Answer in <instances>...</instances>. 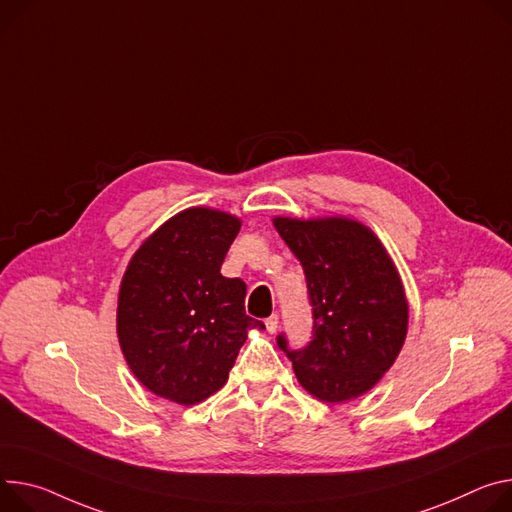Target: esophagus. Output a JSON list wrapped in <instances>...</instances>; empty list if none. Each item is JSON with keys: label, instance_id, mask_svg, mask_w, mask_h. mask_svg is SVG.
<instances>
[{"label": "esophagus", "instance_id": "esophagus-1", "mask_svg": "<svg viewBox=\"0 0 512 512\" xmlns=\"http://www.w3.org/2000/svg\"><path fill=\"white\" fill-rule=\"evenodd\" d=\"M277 324H280V318H277V314H271L269 318H265V327H267L269 335L277 333Z\"/></svg>", "mask_w": 512, "mask_h": 512}]
</instances>
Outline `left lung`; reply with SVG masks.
Returning a JSON list of instances; mask_svg holds the SVG:
<instances>
[{
	"mask_svg": "<svg viewBox=\"0 0 512 512\" xmlns=\"http://www.w3.org/2000/svg\"><path fill=\"white\" fill-rule=\"evenodd\" d=\"M273 226L304 267L314 314L306 349L290 351L300 386L339 404L363 396L394 365L408 333L400 273L376 232L349 216H273Z\"/></svg>",
	"mask_w": 512,
	"mask_h": 512,
	"instance_id": "1",
	"label": "left lung"
}]
</instances>
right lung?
Returning <instances> with one entry per match:
<instances>
[{
  "label": "right lung",
  "mask_w": 512,
  "mask_h": 512,
  "mask_svg": "<svg viewBox=\"0 0 512 512\" xmlns=\"http://www.w3.org/2000/svg\"><path fill=\"white\" fill-rule=\"evenodd\" d=\"M241 218L194 206L165 220L136 249L122 275L116 333L122 355L147 390L194 406L226 380L251 329L247 286L220 265Z\"/></svg>",
  "instance_id": "right-lung-1"
}]
</instances>
